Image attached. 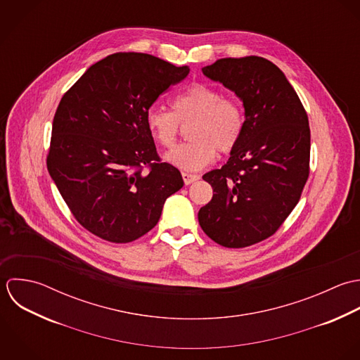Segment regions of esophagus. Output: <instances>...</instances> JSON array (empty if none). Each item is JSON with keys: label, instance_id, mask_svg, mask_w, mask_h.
I'll return each mask as SVG.
<instances>
[{"label": "esophagus", "instance_id": "34e87169", "mask_svg": "<svg viewBox=\"0 0 360 360\" xmlns=\"http://www.w3.org/2000/svg\"><path fill=\"white\" fill-rule=\"evenodd\" d=\"M181 176H183V180H184L186 186H188V184H191V183H194L200 179L198 174H191V173H186V172H183Z\"/></svg>", "mask_w": 360, "mask_h": 360}]
</instances>
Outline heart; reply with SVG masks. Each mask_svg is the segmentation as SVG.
<instances>
[{
    "mask_svg": "<svg viewBox=\"0 0 360 360\" xmlns=\"http://www.w3.org/2000/svg\"><path fill=\"white\" fill-rule=\"evenodd\" d=\"M173 112L150 108L145 122L150 136L163 148L176 143L180 122L193 120L188 128L191 141L172 149L165 159L183 170H200L211 163L218 150L232 152L243 136L245 116L239 101L207 84H193L172 102Z\"/></svg>",
    "mask_w": 360,
    "mask_h": 360,
    "instance_id": "1",
    "label": "heart"
}]
</instances>
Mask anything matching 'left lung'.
Wrapping results in <instances>:
<instances>
[{
  "mask_svg": "<svg viewBox=\"0 0 360 360\" xmlns=\"http://www.w3.org/2000/svg\"><path fill=\"white\" fill-rule=\"evenodd\" d=\"M202 72L236 94L245 127L226 165L202 176L214 195L198 222L215 243L241 248L272 236L299 202L310 172L309 119L285 74L262 57L221 58Z\"/></svg>",
  "mask_w": 360,
  "mask_h": 360,
  "instance_id": "1",
  "label": "left lung"
}]
</instances>
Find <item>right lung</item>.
I'll return each mask as SVG.
<instances>
[{"label": "right lung", "mask_w": 360, "mask_h": 360, "mask_svg": "<svg viewBox=\"0 0 360 360\" xmlns=\"http://www.w3.org/2000/svg\"><path fill=\"white\" fill-rule=\"evenodd\" d=\"M188 72L150 54L116 53L89 67L61 98L47 169L74 218L95 236L139 239L183 187L180 172L160 162L145 116Z\"/></svg>", "instance_id": "obj_1"}]
</instances>
